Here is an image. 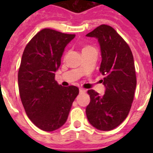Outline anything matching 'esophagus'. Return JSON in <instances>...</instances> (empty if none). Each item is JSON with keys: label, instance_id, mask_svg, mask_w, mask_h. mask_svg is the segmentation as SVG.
I'll return each mask as SVG.
<instances>
[{"label": "esophagus", "instance_id": "obj_1", "mask_svg": "<svg viewBox=\"0 0 153 153\" xmlns=\"http://www.w3.org/2000/svg\"><path fill=\"white\" fill-rule=\"evenodd\" d=\"M79 93H86V90H84V89H79Z\"/></svg>", "mask_w": 153, "mask_h": 153}]
</instances>
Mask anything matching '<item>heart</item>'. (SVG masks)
<instances>
[{"instance_id": "b5f03b06", "label": "heart", "mask_w": 153, "mask_h": 153, "mask_svg": "<svg viewBox=\"0 0 153 153\" xmlns=\"http://www.w3.org/2000/svg\"><path fill=\"white\" fill-rule=\"evenodd\" d=\"M90 48H92V47H90V46H86V47H84L83 48V51H86V50L87 49H90Z\"/></svg>"}]
</instances>
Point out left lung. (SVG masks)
<instances>
[{"mask_svg": "<svg viewBox=\"0 0 153 153\" xmlns=\"http://www.w3.org/2000/svg\"><path fill=\"white\" fill-rule=\"evenodd\" d=\"M95 37L100 47V71L105 94L88 90L90 102L86 113L90 123L101 131H109L123 122L129 113L136 87L132 51L126 42L112 27L102 24L86 35Z\"/></svg>", "mask_w": 153, "mask_h": 153, "instance_id": "1", "label": "left lung"}]
</instances>
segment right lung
Instances as JSON below:
<instances>
[{
    "mask_svg": "<svg viewBox=\"0 0 153 153\" xmlns=\"http://www.w3.org/2000/svg\"><path fill=\"white\" fill-rule=\"evenodd\" d=\"M74 37L46 28L31 39L23 53L18 71L20 97L28 118L42 130L60 128L79 94L76 86L63 87L54 79L65 47Z\"/></svg>",
    "mask_w": 153,
    "mask_h": 153,
    "instance_id": "1",
    "label": "right lung"
}]
</instances>
